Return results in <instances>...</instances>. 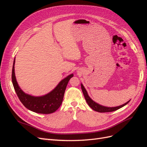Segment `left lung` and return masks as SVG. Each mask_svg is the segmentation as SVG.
<instances>
[{"instance_id":"left-lung-1","label":"left lung","mask_w":147,"mask_h":147,"mask_svg":"<svg viewBox=\"0 0 147 147\" xmlns=\"http://www.w3.org/2000/svg\"><path fill=\"white\" fill-rule=\"evenodd\" d=\"M81 88H82V90L84 96V98H85V100L88 103V105L90 106L92 110H94V111H96V112H97L105 113V112H113V111L118 110L119 109H121V107H124V105H126L127 104L129 103V102L131 100H129L127 102H126L125 104H124L121 105L117 106V107H105V106L100 105L99 104H97V102L93 100L91 98V97L89 96L88 92H87V91L86 90V89L84 88L82 83H81Z\"/></svg>"}]
</instances>
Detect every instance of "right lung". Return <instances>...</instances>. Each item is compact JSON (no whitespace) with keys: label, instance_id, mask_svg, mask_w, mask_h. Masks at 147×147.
<instances>
[{"label":"right lung","instance_id":"1","mask_svg":"<svg viewBox=\"0 0 147 147\" xmlns=\"http://www.w3.org/2000/svg\"><path fill=\"white\" fill-rule=\"evenodd\" d=\"M15 57L11 75L13 85L18 97L25 107L32 112L42 114L52 113L58 109L63 102L66 86L70 79L74 77V74H70L62 80L48 94L41 96H34L25 93L18 84L15 73Z\"/></svg>","mask_w":147,"mask_h":147}]
</instances>
